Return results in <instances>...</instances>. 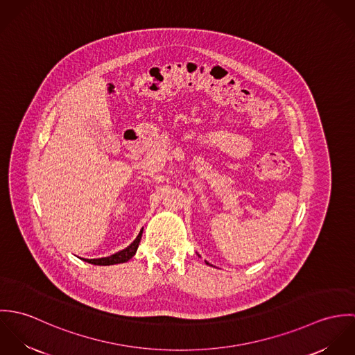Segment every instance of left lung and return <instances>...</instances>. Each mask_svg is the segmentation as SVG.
<instances>
[{
  "label": "left lung",
  "instance_id": "left-lung-1",
  "mask_svg": "<svg viewBox=\"0 0 355 355\" xmlns=\"http://www.w3.org/2000/svg\"><path fill=\"white\" fill-rule=\"evenodd\" d=\"M206 263H207V262H206Z\"/></svg>",
  "mask_w": 355,
  "mask_h": 355
}]
</instances>
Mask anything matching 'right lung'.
<instances>
[{"label": "right lung", "instance_id": "add662e5", "mask_svg": "<svg viewBox=\"0 0 355 355\" xmlns=\"http://www.w3.org/2000/svg\"><path fill=\"white\" fill-rule=\"evenodd\" d=\"M142 232L144 230L138 234L137 239L128 246L125 248L124 250H120L117 253L112 254L109 257H103V258H93V259H86V258H82L83 261L89 262V263H93V265H114V263H121V262H127L128 259H131L137 250H138V246H139V242H141V238H142Z\"/></svg>", "mask_w": 355, "mask_h": 355}]
</instances>
